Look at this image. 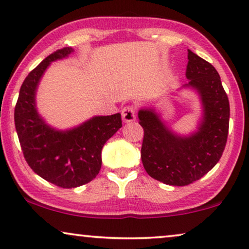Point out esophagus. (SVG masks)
Masks as SVG:
<instances>
[{"label":"esophagus","mask_w":249,"mask_h":249,"mask_svg":"<svg viewBox=\"0 0 249 249\" xmlns=\"http://www.w3.org/2000/svg\"><path fill=\"white\" fill-rule=\"evenodd\" d=\"M122 120L124 122H131L136 120V108L134 107H125L121 112Z\"/></svg>","instance_id":"1"}]
</instances>
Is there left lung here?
<instances>
[{
    "label": "left lung",
    "mask_w": 249,
    "mask_h": 249,
    "mask_svg": "<svg viewBox=\"0 0 249 249\" xmlns=\"http://www.w3.org/2000/svg\"><path fill=\"white\" fill-rule=\"evenodd\" d=\"M186 77L198 91L203 120L190 136L175 134L152 108L138 112L144 129L142 165L152 178L166 185L187 186L205 176L219 162L227 144L230 107L221 78L212 64L188 50Z\"/></svg>",
    "instance_id": "8db88e82"
}]
</instances>
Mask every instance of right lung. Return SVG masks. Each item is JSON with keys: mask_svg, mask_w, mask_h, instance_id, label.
Wrapping results in <instances>:
<instances>
[{"mask_svg": "<svg viewBox=\"0 0 249 249\" xmlns=\"http://www.w3.org/2000/svg\"><path fill=\"white\" fill-rule=\"evenodd\" d=\"M73 50L63 47L45 57L23 80L15 107V124L23 156L46 181L62 188L89 182L102 165V148L122 127L121 114L94 117L79 127L60 131L51 128L37 113L35 95L46 68L67 57Z\"/></svg>", "mask_w": 249, "mask_h": 249, "instance_id": "obj_1", "label": "right lung"}]
</instances>
